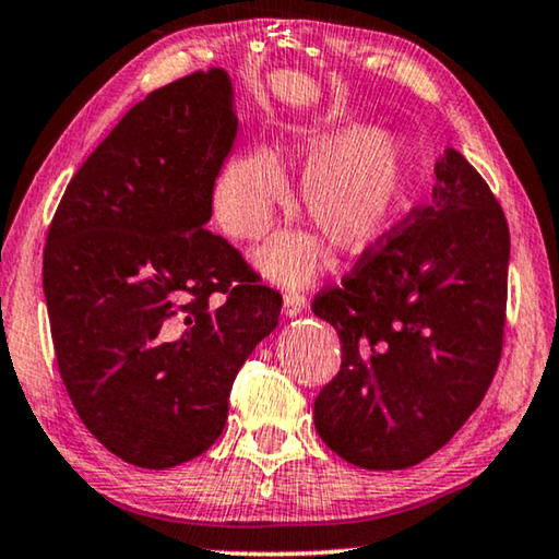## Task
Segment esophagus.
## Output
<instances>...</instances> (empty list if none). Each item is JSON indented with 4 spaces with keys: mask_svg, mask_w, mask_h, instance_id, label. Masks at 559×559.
I'll return each instance as SVG.
<instances>
[{
    "mask_svg": "<svg viewBox=\"0 0 559 559\" xmlns=\"http://www.w3.org/2000/svg\"><path fill=\"white\" fill-rule=\"evenodd\" d=\"M304 308H306V296L298 294V290H288V294L283 296V313H286L288 319H296Z\"/></svg>",
    "mask_w": 559,
    "mask_h": 559,
    "instance_id": "1",
    "label": "esophagus"
}]
</instances>
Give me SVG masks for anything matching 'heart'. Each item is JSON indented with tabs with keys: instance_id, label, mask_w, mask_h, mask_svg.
Segmentation results:
<instances>
[{
	"instance_id": "obj_1",
	"label": "heart",
	"mask_w": 559,
	"mask_h": 559,
	"mask_svg": "<svg viewBox=\"0 0 559 559\" xmlns=\"http://www.w3.org/2000/svg\"><path fill=\"white\" fill-rule=\"evenodd\" d=\"M304 168V211L338 251L359 253L384 236L412 195V155L384 130H298L288 143ZM288 195L283 168L269 150L230 157L213 190L215 218L228 236L255 240L271 228ZM258 261L276 281L301 283L321 263L311 236L273 238Z\"/></svg>"
}]
</instances>
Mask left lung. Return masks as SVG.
<instances>
[{"label":"left lung","mask_w":559,"mask_h":559,"mask_svg":"<svg viewBox=\"0 0 559 559\" xmlns=\"http://www.w3.org/2000/svg\"><path fill=\"white\" fill-rule=\"evenodd\" d=\"M435 175L431 203L412 207L311 306L341 338V369L313 402L316 431L364 469H406L444 447L502 356L507 218L454 147Z\"/></svg>","instance_id":"1"}]
</instances>
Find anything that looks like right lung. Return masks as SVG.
Returning a JSON list of instances; mask_svg holds the SVG:
<instances>
[{"instance_id": "add662e5", "label": "right lung", "mask_w": 559, "mask_h": 559, "mask_svg": "<svg viewBox=\"0 0 559 559\" xmlns=\"http://www.w3.org/2000/svg\"><path fill=\"white\" fill-rule=\"evenodd\" d=\"M236 132L221 67L155 90L74 173L47 230L67 394L99 444L143 469L223 435L233 379L278 323V290L205 228Z\"/></svg>"}]
</instances>
